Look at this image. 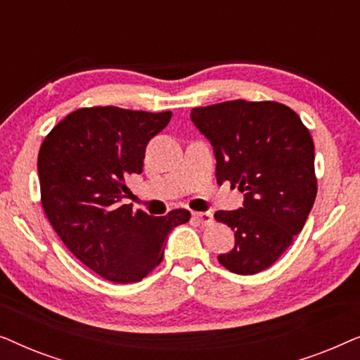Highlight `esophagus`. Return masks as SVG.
I'll return each mask as SVG.
<instances>
[{
  "label": "esophagus",
  "mask_w": 360,
  "mask_h": 360,
  "mask_svg": "<svg viewBox=\"0 0 360 360\" xmlns=\"http://www.w3.org/2000/svg\"><path fill=\"white\" fill-rule=\"evenodd\" d=\"M193 219L198 221L200 224H210L211 221H213V214L210 213V211H196V213H193Z\"/></svg>",
  "instance_id": "34e87169"
}]
</instances>
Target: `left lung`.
Masks as SVG:
<instances>
[{
  "label": "left lung",
  "instance_id": "left-lung-1",
  "mask_svg": "<svg viewBox=\"0 0 360 360\" xmlns=\"http://www.w3.org/2000/svg\"><path fill=\"white\" fill-rule=\"evenodd\" d=\"M191 121L213 146L216 180L244 193L243 208L216 211L234 231L221 265L239 275L269 269L303 229L316 198L314 144L300 116L275 101L234 100L193 108Z\"/></svg>",
  "mask_w": 360,
  "mask_h": 360
}]
</instances>
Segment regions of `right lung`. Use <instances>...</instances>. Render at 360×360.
<instances>
[{
  "label": "right lung",
  "instance_id": "obj_1",
  "mask_svg": "<svg viewBox=\"0 0 360 360\" xmlns=\"http://www.w3.org/2000/svg\"><path fill=\"white\" fill-rule=\"evenodd\" d=\"M170 111L82 108L58 122L37 157L47 219L68 250L100 277L139 282L164 259L167 236L190 211L150 216L122 205L126 180L142 174L146 147Z\"/></svg>",
  "mask_w": 360,
  "mask_h": 360
}]
</instances>
